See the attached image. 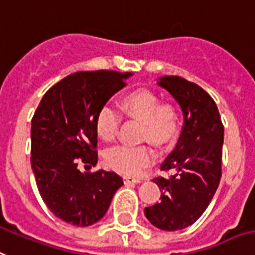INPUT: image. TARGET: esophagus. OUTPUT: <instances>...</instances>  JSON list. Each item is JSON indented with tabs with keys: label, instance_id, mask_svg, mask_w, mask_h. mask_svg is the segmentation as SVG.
<instances>
[{
	"label": "esophagus",
	"instance_id": "esophagus-1",
	"mask_svg": "<svg viewBox=\"0 0 255 255\" xmlns=\"http://www.w3.org/2000/svg\"><path fill=\"white\" fill-rule=\"evenodd\" d=\"M123 179H124V183H126V185H132V183H140V182H141V179L131 177V175H124Z\"/></svg>",
	"mask_w": 255,
	"mask_h": 255
}]
</instances>
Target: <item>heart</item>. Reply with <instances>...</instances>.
Instances as JSON below:
<instances>
[{"mask_svg": "<svg viewBox=\"0 0 255 255\" xmlns=\"http://www.w3.org/2000/svg\"><path fill=\"white\" fill-rule=\"evenodd\" d=\"M121 109L128 118L141 123L140 138L158 146L170 144L177 137L181 114L174 102H161L160 97L148 89H137L124 95ZM122 117L111 105H105L95 117V131L103 141H113L118 136ZM156 160V152L149 144L118 145L105 154L107 166L119 173L137 175Z\"/></svg>", "mask_w": 255, "mask_h": 255, "instance_id": "1", "label": "heart"}]
</instances>
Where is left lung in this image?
I'll return each mask as SVG.
<instances>
[{
  "mask_svg": "<svg viewBox=\"0 0 255 255\" xmlns=\"http://www.w3.org/2000/svg\"><path fill=\"white\" fill-rule=\"evenodd\" d=\"M158 85L181 105L185 122L174 150L161 163V170L173 174L153 178L160 202L144 212L156 228L179 231L202 216L220 183L224 126L212 97L195 82L165 76Z\"/></svg>",
  "mask_w": 255,
  "mask_h": 255,
  "instance_id": "1",
  "label": "left lung"
}]
</instances>
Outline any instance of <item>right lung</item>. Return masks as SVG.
Here are the masks:
<instances>
[{
  "mask_svg": "<svg viewBox=\"0 0 255 255\" xmlns=\"http://www.w3.org/2000/svg\"><path fill=\"white\" fill-rule=\"evenodd\" d=\"M131 73L76 72L53 85L31 121V167L41 199L61 220L78 227L99 221L123 179L114 171L81 173L98 162L95 117L126 86Z\"/></svg>",
  "mask_w": 255,
  "mask_h": 255,
  "instance_id": "right-lung-1",
  "label": "right lung"
}]
</instances>
